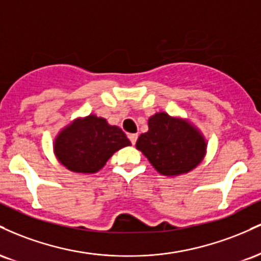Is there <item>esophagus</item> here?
I'll return each mask as SVG.
<instances>
[{
    "instance_id": "1",
    "label": "esophagus",
    "mask_w": 261,
    "mask_h": 261,
    "mask_svg": "<svg viewBox=\"0 0 261 261\" xmlns=\"http://www.w3.org/2000/svg\"><path fill=\"white\" fill-rule=\"evenodd\" d=\"M137 137H139V136H137L136 134H130V135H128V139H130L131 143H133V145H135V143H136Z\"/></svg>"
}]
</instances>
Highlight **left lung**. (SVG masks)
I'll return each mask as SVG.
<instances>
[{
  "label": "left lung",
  "mask_w": 261,
  "mask_h": 261,
  "mask_svg": "<svg viewBox=\"0 0 261 261\" xmlns=\"http://www.w3.org/2000/svg\"><path fill=\"white\" fill-rule=\"evenodd\" d=\"M136 148L161 174L173 176L195 168L205 155L206 142L189 122L158 113L149 118L148 131L140 135Z\"/></svg>",
  "instance_id": "left-lung-1"
}]
</instances>
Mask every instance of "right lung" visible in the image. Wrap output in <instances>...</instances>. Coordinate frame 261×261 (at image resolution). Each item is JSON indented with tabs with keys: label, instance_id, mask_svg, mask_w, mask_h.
Returning a JSON list of instances; mask_svg holds the SVG:
<instances>
[{
	"label": "right lung",
	"instance_id": "right-lung-1",
	"mask_svg": "<svg viewBox=\"0 0 261 261\" xmlns=\"http://www.w3.org/2000/svg\"><path fill=\"white\" fill-rule=\"evenodd\" d=\"M126 135L106 119L89 115L76 120L59 134L55 153L67 169L77 173H95L122 147L130 146Z\"/></svg>",
	"mask_w": 261,
	"mask_h": 261
}]
</instances>
